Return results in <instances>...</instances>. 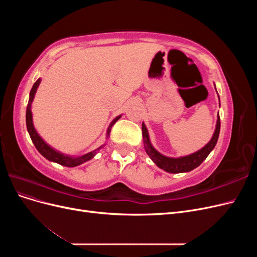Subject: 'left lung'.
<instances>
[{
	"label": "left lung",
	"mask_w": 257,
	"mask_h": 257,
	"mask_svg": "<svg viewBox=\"0 0 257 257\" xmlns=\"http://www.w3.org/2000/svg\"><path fill=\"white\" fill-rule=\"evenodd\" d=\"M214 87H215V84H214ZM219 99H220V97H219ZM220 127H221L220 115L217 114V120H216V124H215L214 133L208 144H206L198 151L191 153L189 155H184V157H179V158H170V157H166V155L160 153L152 146V144L150 142V137H149V132H148V130L146 127V124L143 122L142 130H143L144 146H145L147 154L149 155V158L153 161L154 164H157V166H159L161 169L165 170V172L170 173V174L188 173V172H191V170H193L194 168L198 167L201 163L206 160L209 153L214 149V147L217 143V139H219Z\"/></svg>",
	"instance_id": "obj_1"
}]
</instances>
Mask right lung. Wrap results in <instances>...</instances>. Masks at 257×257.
Wrapping results in <instances>:
<instances>
[{
    "mask_svg": "<svg viewBox=\"0 0 257 257\" xmlns=\"http://www.w3.org/2000/svg\"><path fill=\"white\" fill-rule=\"evenodd\" d=\"M42 79L38 78L36 80V82L33 84L32 89H31L30 92V97H29V103L27 106V113H26V121H27V128L29 132V135L32 139V142L35 146V148L37 149V151L40 152L44 158L47 159L50 162H54V163H58V164L62 165V166H66V167H75V166H78L83 164L84 162L90 161L91 159H93L96 155V153L99 151L100 148H103L104 145H102L100 147H98L97 149L93 150L87 154H83V155H79V157H74V155H68V154H64L62 153L58 150L54 149L51 146H49L47 143H46L44 139L41 137V135L37 133L36 128L34 127V124H33V114H32V103L34 100L35 94H36V91L38 85H40ZM121 115L115 116V118L111 121V123L109 124V126L107 128V133H106V138H108L110 134V131L113 124L118 121Z\"/></svg>",
    "mask_w": 257,
    "mask_h": 257,
    "instance_id": "1",
    "label": "right lung"
}]
</instances>
